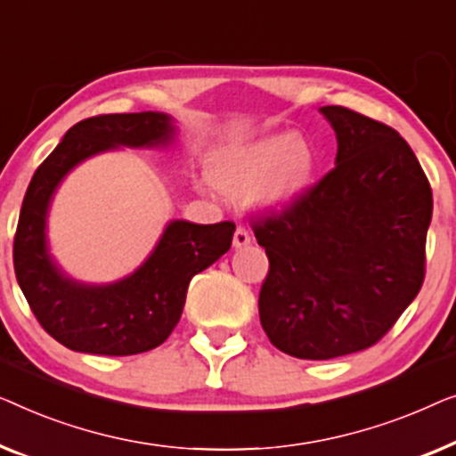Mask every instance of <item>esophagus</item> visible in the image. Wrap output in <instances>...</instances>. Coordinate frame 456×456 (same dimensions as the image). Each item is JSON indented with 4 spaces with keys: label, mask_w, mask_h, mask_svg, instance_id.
Instances as JSON below:
<instances>
[{
    "label": "esophagus",
    "mask_w": 456,
    "mask_h": 456,
    "mask_svg": "<svg viewBox=\"0 0 456 456\" xmlns=\"http://www.w3.org/2000/svg\"><path fill=\"white\" fill-rule=\"evenodd\" d=\"M249 241H252V235H249V231L246 227H237L235 235H233V246L235 248H246V246H249Z\"/></svg>",
    "instance_id": "esophagus-1"
}]
</instances>
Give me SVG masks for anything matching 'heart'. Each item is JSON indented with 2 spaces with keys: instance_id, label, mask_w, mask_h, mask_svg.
Segmentation results:
<instances>
[{
  "instance_id": "obj_1",
  "label": "heart",
  "mask_w": 456,
  "mask_h": 456,
  "mask_svg": "<svg viewBox=\"0 0 456 456\" xmlns=\"http://www.w3.org/2000/svg\"><path fill=\"white\" fill-rule=\"evenodd\" d=\"M318 152L293 132L268 134L254 142L231 146L213 157L208 177L216 190L241 196L254 190L265 207H289L316 182Z\"/></svg>"
}]
</instances>
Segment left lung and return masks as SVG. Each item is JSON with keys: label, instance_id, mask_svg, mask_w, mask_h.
<instances>
[{"label": "left lung", "instance_id": "obj_1", "mask_svg": "<svg viewBox=\"0 0 456 456\" xmlns=\"http://www.w3.org/2000/svg\"><path fill=\"white\" fill-rule=\"evenodd\" d=\"M337 134L335 169L297 202L252 221L268 274L258 312L274 347L332 359L380 341L419 293L432 188L393 127L320 107Z\"/></svg>", "mask_w": 456, "mask_h": 456}]
</instances>
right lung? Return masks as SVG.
Segmentation results:
<instances>
[{
	"mask_svg": "<svg viewBox=\"0 0 456 456\" xmlns=\"http://www.w3.org/2000/svg\"><path fill=\"white\" fill-rule=\"evenodd\" d=\"M175 134L173 118L157 111L82 119L30 179L14 237V271L37 320L63 347L97 355H136L159 347L182 318L191 277L231 248V221H171L136 271L105 285L68 277L49 252L51 200L76 165L121 146L165 149Z\"/></svg>",
	"mask_w": 456,
	"mask_h": 456,
	"instance_id": "right-lung-1",
	"label": "right lung"
}]
</instances>
